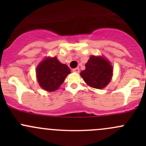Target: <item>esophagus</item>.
<instances>
[{"mask_svg":"<svg viewBox=\"0 0 146 146\" xmlns=\"http://www.w3.org/2000/svg\"><path fill=\"white\" fill-rule=\"evenodd\" d=\"M73 71L75 72V73H79L80 72V69H79V68H76L73 69Z\"/></svg>","mask_w":146,"mask_h":146,"instance_id":"esophagus-1","label":"esophagus"}]
</instances>
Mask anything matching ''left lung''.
Listing matches in <instances>:
<instances>
[{"mask_svg":"<svg viewBox=\"0 0 146 146\" xmlns=\"http://www.w3.org/2000/svg\"><path fill=\"white\" fill-rule=\"evenodd\" d=\"M112 72V66L106 58L91 56L80 76L89 86L102 89L111 81Z\"/></svg>","mask_w":146,"mask_h":146,"instance_id":"1","label":"left lung"}]
</instances>
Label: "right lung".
I'll list each match as a JSON object with an SVG mask.
<instances>
[{"label":"right lung","mask_w":146,"mask_h":146,"mask_svg":"<svg viewBox=\"0 0 146 146\" xmlns=\"http://www.w3.org/2000/svg\"><path fill=\"white\" fill-rule=\"evenodd\" d=\"M70 73V68L67 65L61 64L56 57H46L36 69V78L39 85L48 92L58 89Z\"/></svg>","instance_id":"add662e5"}]
</instances>
